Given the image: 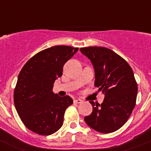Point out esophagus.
I'll return each instance as SVG.
<instances>
[{"mask_svg":"<svg viewBox=\"0 0 151 151\" xmlns=\"http://www.w3.org/2000/svg\"><path fill=\"white\" fill-rule=\"evenodd\" d=\"M74 103L75 104H82V101L81 99H76L74 100Z\"/></svg>","mask_w":151,"mask_h":151,"instance_id":"34e87169","label":"esophagus"}]
</instances>
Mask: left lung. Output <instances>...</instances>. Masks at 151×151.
<instances>
[{"label": "left lung", "instance_id": "left-lung-1", "mask_svg": "<svg viewBox=\"0 0 151 151\" xmlns=\"http://www.w3.org/2000/svg\"><path fill=\"white\" fill-rule=\"evenodd\" d=\"M80 51L94 66L95 87L104 94L101 105L89 101L91 115L85 117L88 126L101 133H111L127 122L136 104L138 85L133 70L125 60L104 47H88Z\"/></svg>", "mask_w": 151, "mask_h": 151}]
</instances>
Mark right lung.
<instances>
[{"instance_id":"add662e5","label":"right lung","mask_w":151,"mask_h":151,"mask_svg":"<svg viewBox=\"0 0 151 151\" xmlns=\"http://www.w3.org/2000/svg\"><path fill=\"white\" fill-rule=\"evenodd\" d=\"M78 50L64 45L51 47L33 56L21 69L13 101L22 122L33 132L50 135L63 124L64 113L73 101L69 96L54 94L53 86L62 76L64 64Z\"/></svg>"}]
</instances>
